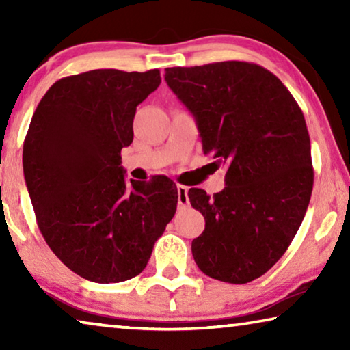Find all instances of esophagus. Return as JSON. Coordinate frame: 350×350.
Segmentation results:
<instances>
[{
    "mask_svg": "<svg viewBox=\"0 0 350 350\" xmlns=\"http://www.w3.org/2000/svg\"><path fill=\"white\" fill-rule=\"evenodd\" d=\"M177 202L179 205H188L189 199H188V188L185 185H177Z\"/></svg>",
    "mask_w": 350,
    "mask_h": 350,
    "instance_id": "obj_1",
    "label": "esophagus"
}]
</instances>
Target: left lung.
<instances>
[{
  "instance_id": "obj_1",
  "label": "left lung",
  "mask_w": 350,
  "mask_h": 350,
  "mask_svg": "<svg viewBox=\"0 0 350 350\" xmlns=\"http://www.w3.org/2000/svg\"><path fill=\"white\" fill-rule=\"evenodd\" d=\"M165 80L196 118L204 152L227 165L221 193L188 191L205 217L193 258L213 280L250 282L286 253L310 202L303 111L276 75L254 63L167 68Z\"/></svg>"
}]
</instances>
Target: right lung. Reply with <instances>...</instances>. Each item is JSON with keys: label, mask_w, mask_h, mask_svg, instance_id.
I'll return each instance as SVG.
<instances>
[{"label": "right lung", "mask_w": 350, "mask_h": 350, "mask_svg": "<svg viewBox=\"0 0 350 350\" xmlns=\"http://www.w3.org/2000/svg\"><path fill=\"white\" fill-rule=\"evenodd\" d=\"M161 70L96 69L55 81L35 109L23 168L41 234L88 281L109 284L146 267L177 206L168 177L125 182L122 148Z\"/></svg>", "instance_id": "obj_1"}]
</instances>
